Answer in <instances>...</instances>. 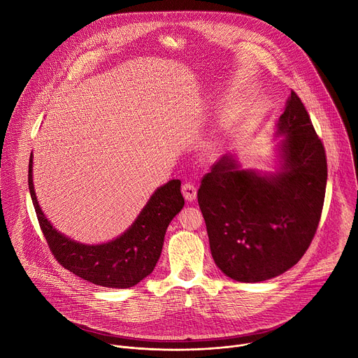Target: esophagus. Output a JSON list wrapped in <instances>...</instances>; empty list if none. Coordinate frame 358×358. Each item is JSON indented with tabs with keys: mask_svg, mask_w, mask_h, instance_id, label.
<instances>
[{
	"mask_svg": "<svg viewBox=\"0 0 358 358\" xmlns=\"http://www.w3.org/2000/svg\"><path fill=\"white\" fill-rule=\"evenodd\" d=\"M182 194H184V196H185L187 201H194L195 196H196V188H195V185H192V184H189V182H185V184L182 185Z\"/></svg>",
	"mask_w": 358,
	"mask_h": 358,
	"instance_id": "esophagus-1",
	"label": "esophagus"
}]
</instances>
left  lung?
Returning <instances> with one entry per match:
<instances>
[{
	"mask_svg": "<svg viewBox=\"0 0 358 358\" xmlns=\"http://www.w3.org/2000/svg\"><path fill=\"white\" fill-rule=\"evenodd\" d=\"M279 169L243 170L224 156L206 174L198 203L217 266L238 282H262L294 266L323 210L327 162L322 140L292 90L278 120Z\"/></svg>",
	"mask_w": 358,
	"mask_h": 358,
	"instance_id": "8db88e82",
	"label": "left lung"
}]
</instances>
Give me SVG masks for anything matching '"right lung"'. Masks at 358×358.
Listing matches in <instances>:
<instances>
[{"label": "right lung", "mask_w": 358, "mask_h": 358, "mask_svg": "<svg viewBox=\"0 0 358 358\" xmlns=\"http://www.w3.org/2000/svg\"><path fill=\"white\" fill-rule=\"evenodd\" d=\"M32 159L31 152L28 185L38 222L54 258L65 269L93 285L116 289L131 287L152 272L167 227L184 207L180 180L159 187L120 236L106 243L85 245L58 232L43 215L34 189Z\"/></svg>", "instance_id": "right-lung-1"}]
</instances>
